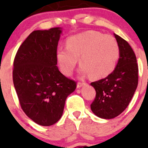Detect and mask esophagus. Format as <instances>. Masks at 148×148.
<instances>
[{
	"label": "esophagus",
	"instance_id": "obj_1",
	"mask_svg": "<svg viewBox=\"0 0 148 148\" xmlns=\"http://www.w3.org/2000/svg\"><path fill=\"white\" fill-rule=\"evenodd\" d=\"M85 85H86V83L79 81V82L77 83V88H81V87H82L83 86H85Z\"/></svg>",
	"mask_w": 148,
	"mask_h": 148
}]
</instances>
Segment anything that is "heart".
I'll list each match as a JSON object with an SVG mask.
<instances>
[{
	"label": "heart",
	"mask_w": 148,
	"mask_h": 148,
	"mask_svg": "<svg viewBox=\"0 0 148 148\" xmlns=\"http://www.w3.org/2000/svg\"><path fill=\"white\" fill-rule=\"evenodd\" d=\"M119 55L118 42L111 35L97 31H87L70 37L66 47L57 50V60L62 72L71 75L77 60L81 72L92 79L106 77L114 70Z\"/></svg>",
	"instance_id": "1"
}]
</instances>
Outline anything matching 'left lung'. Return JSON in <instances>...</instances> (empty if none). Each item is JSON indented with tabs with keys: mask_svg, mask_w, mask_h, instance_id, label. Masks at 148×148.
<instances>
[{
	"mask_svg": "<svg viewBox=\"0 0 148 148\" xmlns=\"http://www.w3.org/2000/svg\"><path fill=\"white\" fill-rule=\"evenodd\" d=\"M120 47V58L113 72L90 85L96 91L91 110L97 116L112 119L126 109L138 82V67L133 49L126 40L115 35Z\"/></svg>",
	"mask_w": 148,
	"mask_h": 148,
	"instance_id": "1",
	"label": "left lung"
}]
</instances>
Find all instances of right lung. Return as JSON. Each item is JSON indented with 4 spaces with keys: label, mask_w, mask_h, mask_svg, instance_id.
Masks as SVG:
<instances>
[{
    "label": "right lung",
    "mask_w": 148,
    "mask_h": 148,
    "mask_svg": "<svg viewBox=\"0 0 148 148\" xmlns=\"http://www.w3.org/2000/svg\"><path fill=\"white\" fill-rule=\"evenodd\" d=\"M60 28L32 32L15 56L13 83L23 112L35 123L50 126L60 120L67 96L76 82L57 64Z\"/></svg>",
    "instance_id": "right-lung-1"
}]
</instances>
